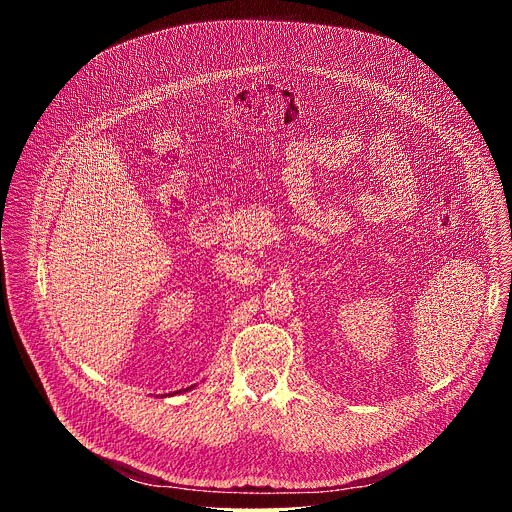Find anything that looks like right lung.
Returning a JSON list of instances; mask_svg holds the SVG:
<instances>
[{
    "label": "right lung",
    "mask_w": 512,
    "mask_h": 512,
    "mask_svg": "<svg viewBox=\"0 0 512 512\" xmlns=\"http://www.w3.org/2000/svg\"><path fill=\"white\" fill-rule=\"evenodd\" d=\"M188 389H192V387H188ZM188 389H186V391H188ZM176 393H182V391H176ZM176 393H174V395H176Z\"/></svg>",
    "instance_id": "add662e5"
}]
</instances>
